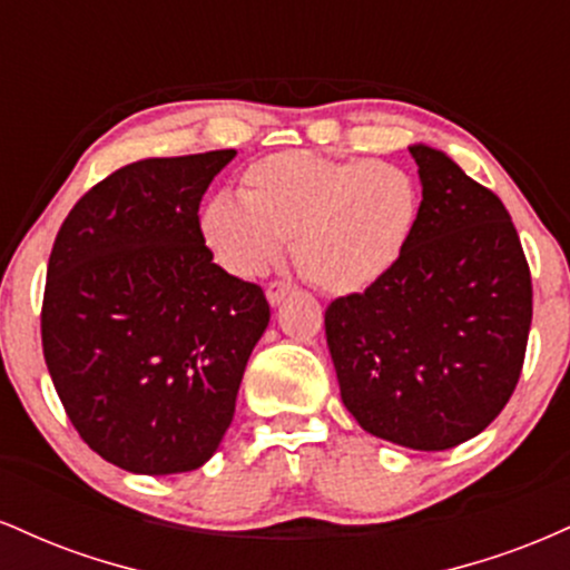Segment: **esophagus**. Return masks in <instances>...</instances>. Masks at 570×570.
<instances>
[{
  "instance_id": "esophagus-1",
  "label": "esophagus",
  "mask_w": 570,
  "mask_h": 570,
  "mask_svg": "<svg viewBox=\"0 0 570 570\" xmlns=\"http://www.w3.org/2000/svg\"><path fill=\"white\" fill-rule=\"evenodd\" d=\"M292 292V284L289 281H273V284H267V303L271 305H281L286 299V294Z\"/></svg>"
}]
</instances>
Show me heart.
Instances as JSON below:
<instances>
[{
    "mask_svg": "<svg viewBox=\"0 0 570 570\" xmlns=\"http://www.w3.org/2000/svg\"><path fill=\"white\" fill-rule=\"evenodd\" d=\"M417 219V187L394 163L316 153L267 155L240 174V198L217 195L200 235L227 273L263 276L292 238V257L318 289L356 294L399 263Z\"/></svg>",
    "mask_w": 570,
    "mask_h": 570,
    "instance_id": "1",
    "label": "heart"
}]
</instances>
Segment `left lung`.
<instances>
[{
    "label": "left lung",
    "instance_id": "left-lung-1",
    "mask_svg": "<svg viewBox=\"0 0 570 570\" xmlns=\"http://www.w3.org/2000/svg\"><path fill=\"white\" fill-rule=\"evenodd\" d=\"M423 200L399 263L326 307L340 396L358 426L410 450H450L507 407L525 362L533 286L499 195L412 144Z\"/></svg>",
    "mask_w": 570,
    "mask_h": 570
}]
</instances>
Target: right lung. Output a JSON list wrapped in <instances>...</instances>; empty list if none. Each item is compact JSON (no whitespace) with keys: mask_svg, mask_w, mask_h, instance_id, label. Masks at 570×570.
Masks as SVG:
<instances>
[{"mask_svg":"<svg viewBox=\"0 0 570 570\" xmlns=\"http://www.w3.org/2000/svg\"><path fill=\"white\" fill-rule=\"evenodd\" d=\"M235 149L147 158L90 187L56 235L42 351L71 426L134 474L203 466L230 429L263 289L225 273L198 208Z\"/></svg>","mask_w":570,"mask_h":570,"instance_id":"add662e5","label":"right lung"}]
</instances>
